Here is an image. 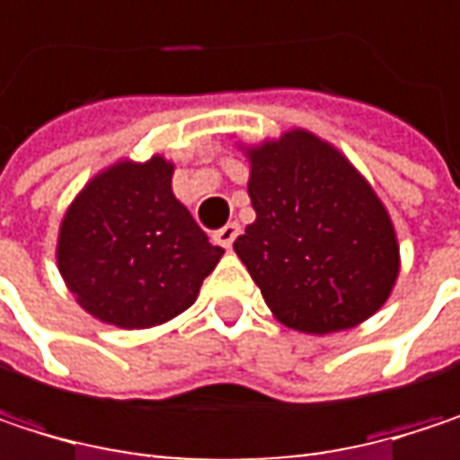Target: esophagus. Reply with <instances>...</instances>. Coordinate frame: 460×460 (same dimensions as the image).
I'll return each instance as SVG.
<instances>
[{"label":"esophagus","mask_w":460,"mask_h":460,"mask_svg":"<svg viewBox=\"0 0 460 460\" xmlns=\"http://www.w3.org/2000/svg\"><path fill=\"white\" fill-rule=\"evenodd\" d=\"M236 234H239V226H236V224H226L224 229H218L213 234V239H216L221 247H231L234 239H236Z\"/></svg>","instance_id":"esophagus-1"}]
</instances>
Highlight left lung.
I'll return each mask as SVG.
<instances>
[{
    "label": "left lung",
    "mask_w": 460,
    "mask_h": 460,
    "mask_svg": "<svg viewBox=\"0 0 460 460\" xmlns=\"http://www.w3.org/2000/svg\"><path fill=\"white\" fill-rule=\"evenodd\" d=\"M255 221L234 250L285 327L327 335L373 317L400 274L389 210L359 170L309 130L247 146Z\"/></svg>",
    "instance_id": "1"
}]
</instances>
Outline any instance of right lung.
Masks as SVG:
<instances>
[{
  "mask_svg": "<svg viewBox=\"0 0 460 460\" xmlns=\"http://www.w3.org/2000/svg\"><path fill=\"white\" fill-rule=\"evenodd\" d=\"M175 164L154 154L101 170L68 205L58 271L95 320L143 330L186 312L218 266L213 244L172 194Z\"/></svg>",
  "mask_w": 460,
  "mask_h": 460,
  "instance_id": "1",
  "label": "right lung"
}]
</instances>
